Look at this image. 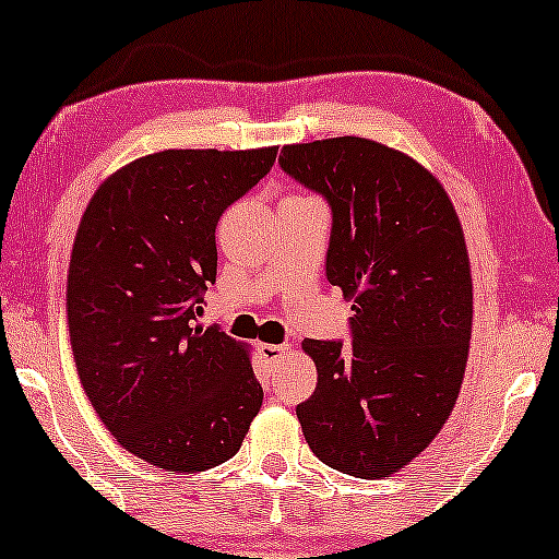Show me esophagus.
Instances as JSON below:
<instances>
[{
    "mask_svg": "<svg viewBox=\"0 0 559 559\" xmlns=\"http://www.w3.org/2000/svg\"><path fill=\"white\" fill-rule=\"evenodd\" d=\"M261 355L269 365H278L283 357L290 355L288 344H261Z\"/></svg>",
    "mask_w": 559,
    "mask_h": 559,
    "instance_id": "obj_1",
    "label": "esophagus"
}]
</instances>
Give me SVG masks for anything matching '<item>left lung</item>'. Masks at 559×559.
I'll return each instance as SVG.
<instances>
[{
  "mask_svg": "<svg viewBox=\"0 0 559 559\" xmlns=\"http://www.w3.org/2000/svg\"><path fill=\"white\" fill-rule=\"evenodd\" d=\"M281 169L332 207L326 278L352 298V344L306 340L317 390L296 407L319 461L395 474L430 445L466 372L474 294L443 185L395 148L336 136L281 148Z\"/></svg>",
  "mask_w": 559,
  "mask_h": 559,
  "instance_id": "obj_1",
  "label": "left lung"
}]
</instances>
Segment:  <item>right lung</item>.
<instances>
[{
    "instance_id": "obj_1",
    "label": "right lung",
    "mask_w": 559,
    "mask_h": 559,
    "mask_svg": "<svg viewBox=\"0 0 559 559\" xmlns=\"http://www.w3.org/2000/svg\"><path fill=\"white\" fill-rule=\"evenodd\" d=\"M276 152L141 156L83 212L68 271L75 367L104 426L152 466L198 474L225 463L263 405L246 347L198 313L217 276V219Z\"/></svg>"
}]
</instances>
